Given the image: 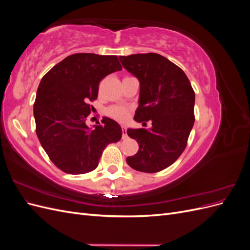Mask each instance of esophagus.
<instances>
[{"label": "esophagus", "mask_w": 250, "mask_h": 250, "mask_svg": "<svg viewBox=\"0 0 250 250\" xmlns=\"http://www.w3.org/2000/svg\"><path fill=\"white\" fill-rule=\"evenodd\" d=\"M127 138V131H126V127L122 126V139Z\"/></svg>", "instance_id": "esophagus-1"}]
</instances>
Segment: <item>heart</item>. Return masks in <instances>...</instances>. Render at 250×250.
Wrapping results in <instances>:
<instances>
[{
  "mask_svg": "<svg viewBox=\"0 0 250 250\" xmlns=\"http://www.w3.org/2000/svg\"><path fill=\"white\" fill-rule=\"evenodd\" d=\"M108 116L118 121H124L128 116V110L123 106H113L108 109Z\"/></svg>",
  "mask_w": 250,
  "mask_h": 250,
  "instance_id": "b5f03b06",
  "label": "heart"
}]
</instances>
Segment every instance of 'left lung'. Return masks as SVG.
Segmentation results:
<instances>
[{
    "label": "left lung",
    "mask_w": 250,
    "mask_h": 250,
    "mask_svg": "<svg viewBox=\"0 0 250 250\" xmlns=\"http://www.w3.org/2000/svg\"><path fill=\"white\" fill-rule=\"evenodd\" d=\"M124 69L140 81L139 107L134 120L150 129L128 128L139 151L126 158L134 170L155 173L168 168L184 152L194 125L195 93L179 66L156 53L120 56Z\"/></svg>",
    "instance_id": "obj_1"
}]
</instances>
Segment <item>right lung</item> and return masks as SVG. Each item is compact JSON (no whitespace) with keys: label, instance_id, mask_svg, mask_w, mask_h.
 <instances>
[{"label":"right lung","instance_id":"add662e5","mask_svg":"<svg viewBox=\"0 0 250 250\" xmlns=\"http://www.w3.org/2000/svg\"><path fill=\"white\" fill-rule=\"evenodd\" d=\"M121 70L116 55L77 53L42 77L33 106L36 134L58 169L67 174L93 171L108 144L122 138V128L109 118L92 129L85 123L100 81Z\"/></svg>","mask_w":250,"mask_h":250}]
</instances>
